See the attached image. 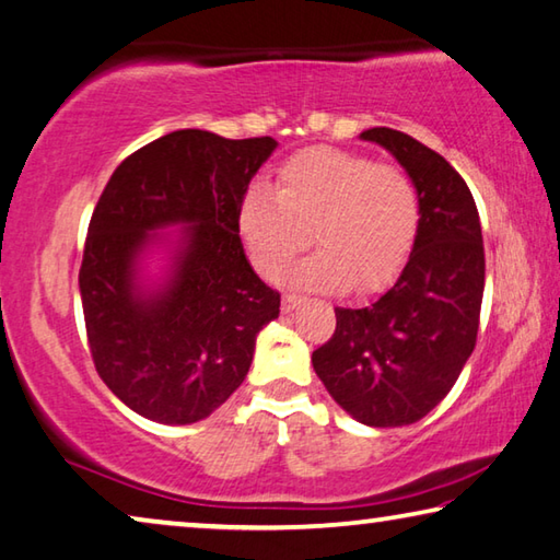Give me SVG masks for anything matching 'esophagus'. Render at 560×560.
Segmentation results:
<instances>
[{
	"label": "esophagus",
	"mask_w": 560,
	"mask_h": 560,
	"mask_svg": "<svg viewBox=\"0 0 560 560\" xmlns=\"http://www.w3.org/2000/svg\"><path fill=\"white\" fill-rule=\"evenodd\" d=\"M302 302V298L300 295H295V292H285V295H282V312H285V315H290L292 310H295L298 305Z\"/></svg>",
	"instance_id": "34e87169"
}]
</instances>
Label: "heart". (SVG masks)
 Masks as SVG:
<instances>
[{"label":"heart","instance_id":"heart-1","mask_svg":"<svg viewBox=\"0 0 560 560\" xmlns=\"http://www.w3.org/2000/svg\"><path fill=\"white\" fill-rule=\"evenodd\" d=\"M420 225L410 176L371 156L312 147L280 166L275 191L253 184L238 203V233L253 268L272 278L312 243L290 278L317 290L384 288L404 268Z\"/></svg>","mask_w":560,"mask_h":560}]
</instances>
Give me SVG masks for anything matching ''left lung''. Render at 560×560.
Here are the masks:
<instances>
[{
  "label": "left lung",
  "instance_id": "1",
  "mask_svg": "<svg viewBox=\"0 0 560 560\" xmlns=\"http://www.w3.org/2000/svg\"><path fill=\"white\" fill-rule=\"evenodd\" d=\"M359 137L404 166L420 199V225L394 285L369 307L335 310V335L312 354V366L359 423L398 428L428 416L472 354L485 292L482 225L445 156L390 127Z\"/></svg>",
  "mask_w": 560,
  "mask_h": 560
}]
</instances>
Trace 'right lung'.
Wrapping results in <instances>:
<instances>
[{
  "label": "right lung",
  "mask_w": 560,
  "mask_h": 560,
  "mask_svg": "<svg viewBox=\"0 0 560 560\" xmlns=\"http://www.w3.org/2000/svg\"><path fill=\"white\" fill-rule=\"evenodd\" d=\"M275 147L272 137L176 130L107 182L78 288L97 374L137 416L162 425L209 418L280 315V295L255 275L238 235V203ZM152 257L163 258L156 276Z\"/></svg>",
  "instance_id": "add662e5"
}]
</instances>
